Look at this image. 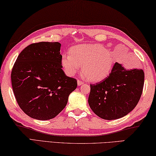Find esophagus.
Instances as JSON below:
<instances>
[{
    "label": "esophagus",
    "mask_w": 156,
    "mask_h": 156,
    "mask_svg": "<svg viewBox=\"0 0 156 156\" xmlns=\"http://www.w3.org/2000/svg\"><path fill=\"white\" fill-rule=\"evenodd\" d=\"M83 83V82L82 81H80V80H78V81H77V85H78V86L82 85Z\"/></svg>",
    "instance_id": "1"
}]
</instances>
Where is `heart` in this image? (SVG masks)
<instances>
[{"mask_svg": "<svg viewBox=\"0 0 156 156\" xmlns=\"http://www.w3.org/2000/svg\"><path fill=\"white\" fill-rule=\"evenodd\" d=\"M61 64L66 74L73 76L81 70L87 80L99 81L108 77L114 67L112 53L101 44H82L70 49V54L62 55Z\"/></svg>", "mask_w": 156, "mask_h": 156, "instance_id": "b5f03b06", "label": "heart"}]
</instances>
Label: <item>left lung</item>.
Returning a JSON list of instances; mask_svg holds the SVG:
<instances>
[{"label":"left lung","instance_id":"8db88e82","mask_svg":"<svg viewBox=\"0 0 156 156\" xmlns=\"http://www.w3.org/2000/svg\"><path fill=\"white\" fill-rule=\"evenodd\" d=\"M144 81L142 69L126 70L116 62L108 77L90 84V107L103 119L122 118L138 104L143 93Z\"/></svg>","mask_w":156,"mask_h":156}]
</instances>
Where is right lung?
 <instances>
[{
  "label": "right lung",
  "mask_w": 156,
  "mask_h": 156,
  "mask_svg": "<svg viewBox=\"0 0 156 156\" xmlns=\"http://www.w3.org/2000/svg\"><path fill=\"white\" fill-rule=\"evenodd\" d=\"M61 44L34 43L19 54L12 68V85L18 105L27 115L46 121L64 110L77 86L62 69Z\"/></svg>",
  "instance_id": "obj_1"
}]
</instances>
